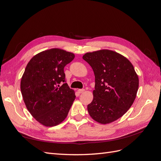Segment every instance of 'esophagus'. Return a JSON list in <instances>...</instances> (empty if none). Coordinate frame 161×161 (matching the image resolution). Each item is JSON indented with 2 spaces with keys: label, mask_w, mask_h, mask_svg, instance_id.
Segmentation results:
<instances>
[{
  "label": "esophagus",
  "mask_w": 161,
  "mask_h": 161,
  "mask_svg": "<svg viewBox=\"0 0 161 161\" xmlns=\"http://www.w3.org/2000/svg\"><path fill=\"white\" fill-rule=\"evenodd\" d=\"M78 92H79V93H82V92H85V89H79V90H78Z\"/></svg>",
  "instance_id": "1"
}]
</instances>
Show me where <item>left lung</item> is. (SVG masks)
Here are the masks:
<instances>
[{"mask_svg": "<svg viewBox=\"0 0 161 161\" xmlns=\"http://www.w3.org/2000/svg\"><path fill=\"white\" fill-rule=\"evenodd\" d=\"M91 66L95 78L93 99L87 105L90 116L102 124L122 117L132 105L139 79L130 60L120 53L100 50L82 56Z\"/></svg>", "mask_w": 161, "mask_h": 161, "instance_id": "obj_1", "label": "left lung"}]
</instances>
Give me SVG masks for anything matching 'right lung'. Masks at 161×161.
Returning a JSON list of instances; mask_svg holds the SVG:
<instances>
[{"label":"right lung","mask_w":161,"mask_h":161,"mask_svg":"<svg viewBox=\"0 0 161 161\" xmlns=\"http://www.w3.org/2000/svg\"><path fill=\"white\" fill-rule=\"evenodd\" d=\"M73 53L52 48L38 53L28 62L21 80V91L27 110L39 123L53 127L62 123L75 101V92L65 82L64 66Z\"/></svg>","instance_id":"1"}]
</instances>
